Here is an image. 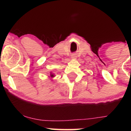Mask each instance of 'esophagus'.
<instances>
[{"instance_id":"obj_1","label":"esophagus","mask_w":131,"mask_h":131,"mask_svg":"<svg viewBox=\"0 0 131 131\" xmlns=\"http://www.w3.org/2000/svg\"><path fill=\"white\" fill-rule=\"evenodd\" d=\"M76 55H73V56H72V57H71V58L72 59H76Z\"/></svg>"}]
</instances>
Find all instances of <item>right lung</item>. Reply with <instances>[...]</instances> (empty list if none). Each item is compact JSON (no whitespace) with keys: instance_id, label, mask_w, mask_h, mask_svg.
<instances>
[{"instance_id":"obj_1","label":"right lung","mask_w":131,"mask_h":131,"mask_svg":"<svg viewBox=\"0 0 131 131\" xmlns=\"http://www.w3.org/2000/svg\"><path fill=\"white\" fill-rule=\"evenodd\" d=\"M49 77L50 78H53L55 77V74L52 73V72H50V76H49Z\"/></svg>"}]
</instances>
